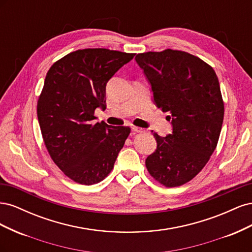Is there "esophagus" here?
I'll return each instance as SVG.
<instances>
[{
  "mask_svg": "<svg viewBox=\"0 0 252 252\" xmlns=\"http://www.w3.org/2000/svg\"><path fill=\"white\" fill-rule=\"evenodd\" d=\"M131 129H132V131H133V132H135V133H141V132H143V131H144V129H143V128H141V127H136V126H132V127H131Z\"/></svg>",
  "mask_w": 252,
  "mask_h": 252,
  "instance_id": "1",
  "label": "esophagus"
}]
</instances>
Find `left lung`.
<instances>
[{
    "mask_svg": "<svg viewBox=\"0 0 252 252\" xmlns=\"http://www.w3.org/2000/svg\"><path fill=\"white\" fill-rule=\"evenodd\" d=\"M135 61L151 87L154 103L168 112L172 132H154L157 149L146 158L149 173L166 187L192 180L207 164L220 138L224 103L213 68L180 50L139 53Z\"/></svg>",
    "mask_w": 252,
    "mask_h": 252,
    "instance_id": "obj_1",
    "label": "left lung"
}]
</instances>
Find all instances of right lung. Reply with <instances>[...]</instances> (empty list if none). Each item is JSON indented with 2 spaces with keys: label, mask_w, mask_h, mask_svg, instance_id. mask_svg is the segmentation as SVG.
Returning a JSON list of instances; mask_svg holds the SVG:
<instances>
[{
  "label": "right lung",
  "mask_w": 252,
  "mask_h": 252,
  "mask_svg": "<svg viewBox=\"0 0 252 252\" xmlns=\"http://www.w3.org/2000/svg\"><path fill=\"white\" fill-rule=\"evenodd\" d=\"M134 53L105 48L77 50L53 64L37 101L46 148L59 168L83 185L101 182L112 170L130 128L94 122L106 109V85Z\"/></svg>",
  "instance_id": "right-lung-1"
}]
</instances>
